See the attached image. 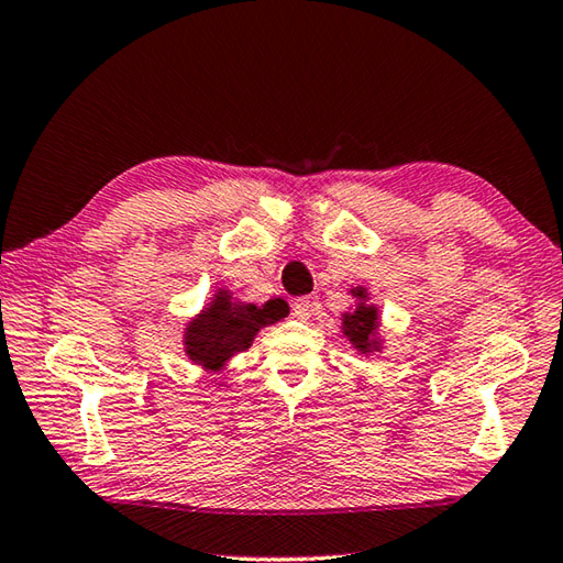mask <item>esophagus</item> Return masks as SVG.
<instances>
[{
	"label": "esophagus",
	"instance_id": "obj_1",
	"mask_svg": "<svg viewBox=\"0 0 563 563\" xmlns=\"http://www.w3.org/2000/svg\"><path fill=\"white\" fill-rule=\"evenodd\" d=\"M292 314L297 319H302V322H307L314 314V302L310 300V297H300V300H295L292 305Z\"/></svg>",
	"mask_w": 563,
	"mask_h": 563
}]
</instances>
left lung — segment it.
I'll return each instance as SVG.
<instances>
[{
    "label": "left lung",
    "instance_id": "obj_1",
    "mask_svg": "<svg viewBox=\"0 0 563 563\" xmlns=\"http://www.w3.org/2000/svg\"><path fill=\"white\" fill-rule=\"evenodd\" d=\"M351 295L358 297V305L354 312H346L344 314V322H341V329H344L346 339L354 344L356 351L361 354H371V351H378L380 349V341H378V307L366 305L368 295L366 288H356L351 290Z\"/></svg>",
    "mask_w": 563,
    "mask_h": 563
}]
</instances>
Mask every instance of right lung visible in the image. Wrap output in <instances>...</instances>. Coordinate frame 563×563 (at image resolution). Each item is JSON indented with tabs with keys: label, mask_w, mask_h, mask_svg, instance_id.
Here are the masks:
<instances>
[{
	"label": "right lung",
	"mask_w": 563,
	"mask_h": 563,
	"mask_svg": "<svg viewBox=\"0 0 563 563\" xmlns=\"http://www.w3.org/2000/svg\"><path fill=\"white\" fill-rule=\"evenodd\" d=\"M285 317L280 302L246 305L234 302L227 290H219L212 302L185 329V354L205 371H222L224 363L246 351L261 327Z\"/></svg>",
	"instance_id": "right-lung-1"
}]
</instances>
